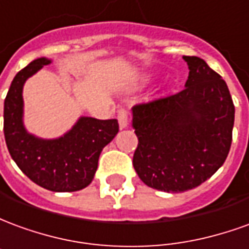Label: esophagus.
Returning <instances> with one entry per match:
<instances>
[{
	"label": "esophagus",
	"instance_id": "obj_1",
	"mask_svg": "<svg viewBox=\"0 0 249 249\" xmlns=\"http://www.w3.org/2000/svg\"><path fill=\"white\" fill-rule=\"evenodd\" d=\"M117 120H119V125L121 129L126 128L128 123H129V112L125 109H120L119 113H117Z\"/></svg>",
	"mask_w": 249,
	"mask_h": 249
}]
</instances>
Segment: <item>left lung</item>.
<instances>
[{
	"label": "left lung",
	"instance_id": "obj_1",
	"mask_svg": "<svg viewBox=\"0 0 249 249\" xmlns=\"http://www.w3.org/2000/svg\"><path fill=\"white\" fill-rule=\"evenodd\" d=\"M185 89L133 107L139 144L133 167L148 187L185 192L208 180L230 152L235 107L225 81L207 62L184 56Z\"/></svg>",
	"mask_w": 249,
	"mask_h": 249
}]
</instances>
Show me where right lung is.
Returning <instances> with one entry per match:
<instances>
[{"mask_svg": "<svg viewBox=\"0 0 249 249\" xmlns=\"http://www.w3.org/2000/svg\"><path fill=\"white\" fill-rule=\"evenodd\" d=\"M49 64L48 58H37L16 74L3 104V135L12 159L33 183L53 192H74L92 183L100 153L117 135L119 123L81 117L56 140L29 135L22 124V87Z\"/></svg>", "mask_w": 249, "mask_h": 249, "instance_id": "obj_1", "label": "right lung"}]
</instances>
